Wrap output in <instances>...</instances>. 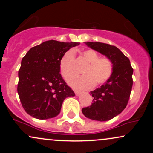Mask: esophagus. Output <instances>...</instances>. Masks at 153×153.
<instances>
[{"mask_svg": "<svg viewBox=\"0 0 153 153\" xmlns=\"http://www.w3.org/2000/svg\"><path fill=\"white\" fill-rule=\"evenodd\" d=\"M74 92H75V95H76V96H79V95L81 94V92L78 91V90H74Z\"/></svg>", "mask_w": 153, "mask_h": 153, "instance_id": "obj_1", "label": "esophagus"}]
</instances>
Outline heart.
Here are the masks:
<instances>
[{
	"label": "heart",
	"instance_id": "1",
	"mask_svg": "<svg viewBox=\"0 0 153 153\" xmlns=\"http://www.w3.org/2000/svg\"><path fill=\"white\" fill-rule=\"evenodd\" d=\"M82 56L88 62L84 69L83 75H74L68 79V83L80 89H90L94 85H99L106 82L113 73V63L108 57H99L94 50L82 51ZM75 60L74 51L69 50L63 54L59 60V71L64 78H68L73 73Z\"/></svg>",
	"mask_w": 153,
	"mask_h": 153
}]
</instances>
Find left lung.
Wrapping results in <instances>:
<instances>
[{"label": "left lung", "mask_w": 153, "mask_h": 153, "mask_svg": "<svg viewBox=\"0 0 153 153\" xmlns=\"http://www.w3.org/2000/svg\"><path fill=\"white\" fill-rule=\"evenodd\" d=\"M88 47L109 58L113 63L112 75L100 88L91 91L94 102L82 108L87 118L105 122L119 115L127 106L133 80L130 61L117 47L101 42H85Z\"/></svg>", "instance_id": "8db88e82"}]
</instances>
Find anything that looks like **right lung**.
Masks as SVG:
<instances>
[{"label": "right lung", "mask_w": 153, "mask_h": 153, "mask_svg": "<svg viewBox=\"0 0 153 153\" xmlns=\"http://www.w3.org/2000/svg\"><path fill=\"white\" fill-rule=\"evenodd\" d=\"M79 45L49 40L31 48L23 57L17 91L28 114L38 119L53 118L60 112L63 101L75 96L59 73V60Z\"/></svg>", "instance_id": "obj_1"}]
</instances>
